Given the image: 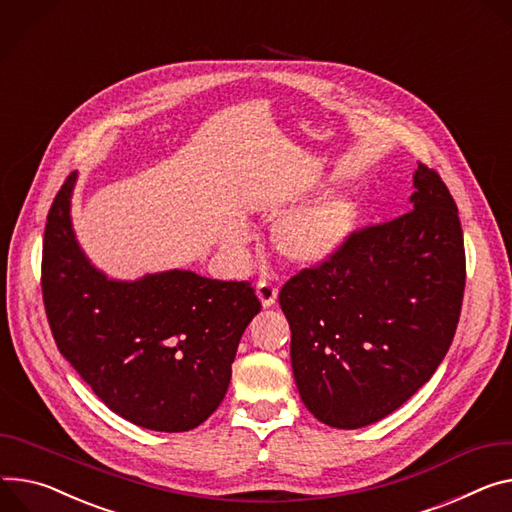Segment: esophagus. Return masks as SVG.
Masks as SVG:
<instances>
[{"instance_id": "1", "label": "esophagus", "mask_w": 512, "mask_h": 512, "mask_svg": "<svg viewBox=\"0 0 512 512\" xmlns=\"http://www.w3.org/2000/svg\"><path fill=\"white\" fill-rule=\"evenodd\" d=\"M256 293H258L262 305H264V307H270V305H274V301H277L279 289H277V285H272L270 281H258Z\"/></svg>"}]
</instances>
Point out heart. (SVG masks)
Wrapping results in <instances>:
<instances>
[{"instance_id":"b5f03b06","label":"heart","mask_w":512,"mask_h":512,"mask_svg":"<svg viewBox=\"0 0 512 512\" xmlns=\"http://www.w3.org/2000/svg\"><path fill=\"white\" fill-rule=\"evenodd\" d=\"M359 207L344 194L326 196L309 207L297 209L274 225L272 242L291 262L320 264L332 258L348 240L357 225ZM225 246L240 254L248 244V231L242 223H229L223 231Z\"/></svg>"}]
</instances>
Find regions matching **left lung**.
<instances>
[{
  "instance_id": "obj_1",
  "label": "left lung",
  "mask_w": 512,
  "mask_h": 512,
  "mask_svg": "<svg viewBox=\"0 0 512 512\" xmlns=\"http://www.w3.org/2000/svg\"><path fill=\"white\" fill-rule=\"evenodd\" d=\"M410 203L396 219L352 231L279 293L299 396L328 426L361 428L398 410L453 342L465 291L457 205L424 164Z\"/></svg>"
}]
</instances>
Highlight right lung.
<instances>
[{
  "label": "right lung",
  "instance_id": "obj_1",
  "mask_svg": "<svg viewBox=\"0 0 512 512\" xmlns=\"http://www.w3.org/2000/svg\"><path fill=\"white\" fill-rule=\"evenodd\" d=\"M75 174L47 215L41 287L61 355L125 420L160 432L203 424L223 402L240 338L260 311L248 281L168 270L108 281L75 242Z\"/></svg>",
  "mask_w": 512,
  "mask_h": 512
}]
</instances>
